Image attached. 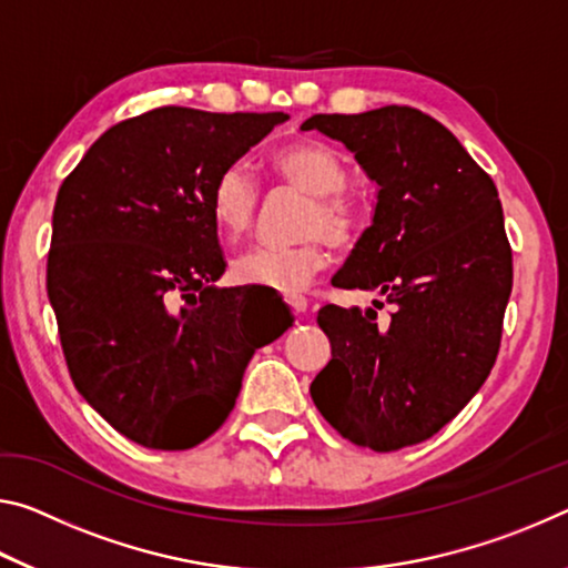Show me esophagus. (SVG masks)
<instances>
[{
	"label": "esophagus",
	"mask_w": 568,
	"mask_h": 568,
	"mask_svg": "<svg viewBox=\"0 0 568 568\" xmlns=\"http://www.w3.org/2000/svg\"><path fill=\"white\" fill-rule=\"evenodd\" d=\"M287 303H291V308H293L295 313H305V311H308V298H305V295H301V293L287 295Z\"/></svg>",
	"instance_id": "1"
}]
</instances>
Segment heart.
I'll return each mask as SVG.
<instances>
[{"instance_id":"obj_1","label":"heart","mask_w":568,"mask_h":568,"mask_svg":"<svg viewBox=\"0 0 568 568\" xmlns=\"http://www.w3.org/2000/svg\"><path fill=\"white\" fill-rule=\"evenodd\" d=\"M270 169L281 182L308 194L303 206L301 235L287 247H252L232 263V277L240 285L298 293L326 265L323 240L346 245L356 237L362 214L344 194L348 171L344 159L321 141H293L270 154ZM260 204V189L245 164H232L214 179L210 194L212 222L224 242H237L250 232Z\"/></svg>"}]
</instances>
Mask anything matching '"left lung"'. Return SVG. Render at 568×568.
<instances>
[{
    "label": "left lung",
    "mask_w": 568,
    "mask_h": 568,
    "mask_svg": "<svg viewBox=\"0 0 568 568\" xmlns=\"http://www.w3.org/2000/svg\"><path fill=\"white\" fill-rule=\"evenodd\" d=\"M341 141L376 184L372 224L331 283L374 308L323 305L331 362L311 384L318 412L358 447L425 443L488 379L513 287L493 179L443 123L409 105L301 125ZM393 305L379 322L375 308Z\"/></svg>",
    "instance_id": "left-lung-1"
}]
</instances>
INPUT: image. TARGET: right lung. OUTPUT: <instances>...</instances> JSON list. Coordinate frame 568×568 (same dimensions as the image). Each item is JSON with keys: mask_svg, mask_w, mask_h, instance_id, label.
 Masks as SVG:
<instances>
[{"mask_svg": "<svg viewBox=\"0 0 568 568\" xmlns=\"http://www.w3.org/2000/svg\"><path fill=\"white\" fill-rule=\"evenodd\" d=\"M285 113L164 105L115 123L52 210L48 295L75 389L151 449H189L227 419L252 354L293 326L283 298L217 287L212 184ZM282 311L263 322L264 303Z\"/></svg>", "mask_w": 568, "mask_h": 568, "instance_id": "right-lung-1", "label": "right lung"}]
</instances>
